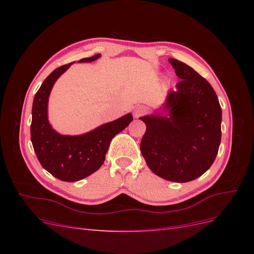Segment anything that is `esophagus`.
<instances>
[{
  "instance_id": "34e87169",
  "label": "esophagus",
  "mask_w": 254,
  "mask_h": 254,
  "mask_svg": "<svg viewBox=\"0 0 254 254\" xmlns=\"http://www.w3.org/2000/svg\"><path fill=\"white\" fill-rule=\"evenodd\" d=\"M146 112H147V109H146L144 106H137V107H135V109L133 111V115H134V118L137 119V118L142 117V115H144Z\"/></svg>"
}]
</instances>
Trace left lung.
Here are the masks:
<instances>
[{"label": "left lung", "instance_id": "8db88e82", "mask_svg": "<svg viewBox=\"0 0 254 254\" xmlns=\"http://www.w3.org/2000/svg\"><path fill=\"white\" fill-rule=\"evenodd\" d=\"M168 61L180 81L168 91L163 109L140 118L146 125L140 148L153 174L182 183L200 177L216 158L221 108L202 76L179 60Z\"/></svg>", "mask_w": 254, "mask_h": 254}]
</instances>
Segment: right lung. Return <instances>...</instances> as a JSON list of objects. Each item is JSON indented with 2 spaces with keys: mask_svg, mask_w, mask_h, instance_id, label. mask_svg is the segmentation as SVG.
Returning a JSON list of instances; mask_svg holds the SVG:
<instances>
[{
  "mask_svg": "<svg viewBox=\"0 0 254 254\" xmlns=\"http://www.w3.org/2000/svg\"><path fill=\"white\" fill-rule=\"evenodd\" d=\"M101 57L80 59L78 63H92ZM74 63L57 67L35 95L32 109L30 140L38 160L45 171L61 181L75 182L95 173L104 164L111 140L133 120L131 113L106 123L89 132L64 135L53 129L49 122V97L54 83Z\"/></svg>",
  "mask_w": 254,
  "mask_h": 254,
  "instance_id": "obj_1",
  "label": "right lung"
}]
</instances>
